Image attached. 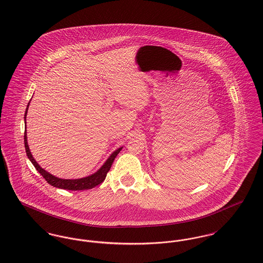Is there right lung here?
I'll return each instance as SVG.
<instances>
[{
    "mask_svg": "<svg viewBox=\"0 0 263 263\" xmlns=\"http://www.w3.org/2000/svg\"><path fill=\"white\" fill-rule=\"evenodd\" d=\"M30 104V103H29ZM29 104L27 106L26 112H25V123H26V116H27V112H28V108H29ZM24 142H25V148H26V153L28 158L30 159V161L33 163V165L35 166V168L37 169V171L40 173L41 175L45 178V180L48 182L50 185L61 188V189H67V190H72V191H79V190H87V189H91L99 184H101L102 182L105 180L107 173L109 172L114 159L116 158V156L119 154V152L121 151L123 147H120L119 149H117L116 151H114L110 157L107 159V161L103 164L101 168L95 172L94 174L80 178V179H62L58 178L52 174H50L49 172H47L46 170H44L40 165L37 163V161L34 159V157L32 156L29 146H28V142H27V131H25L24 133Z\"/></svg>",
    "mask_w": 263,
    "mask_h": 263,
    "instance_id": "1",
    "label": "right lung"
}]
</instances>
